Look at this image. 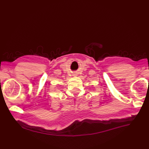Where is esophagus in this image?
Segmentation results:
<instances>
[{"label":"esophagus","mask_w":149,"mask_h":149,"mask_svg":"<svg viewBox=\"0 0 149 149\" xmlns=\"http://www.w3.org/2000/svg\"><path fill=\"white\" fill-rule=\"evenodd\" d=\"M73 76H76V74H73Z\"/></svg>","instance_id":"1"}]
</instances>
